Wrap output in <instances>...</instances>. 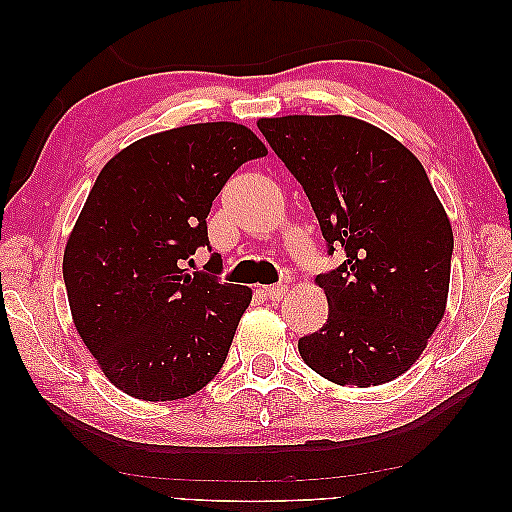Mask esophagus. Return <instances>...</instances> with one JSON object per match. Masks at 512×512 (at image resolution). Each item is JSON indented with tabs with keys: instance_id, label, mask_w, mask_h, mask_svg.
<instances>
[{
	"instance_id": "34e87169",
	"label": "esophagus",
	"mask_w": 512,
	"mask_h": 512,
	"mask_svg": "<svg viewBox=\"0 0 512 512\" xmlns=\"http://www.w3.org/2000/svg\"><path fill=\"white\" fill-rule=\"evenodd\" d=\"M286 289H289V286H286V284H270V286H263L261 291H263V296L268 298V300H282Z\"/></svg>"
}]
</instances>
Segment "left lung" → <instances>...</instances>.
Returning a JSON list of instances; mask_svg holds the SVG:
<instances>
[{"label":"left lung","instance_id":"8db88e82","mask_svg":"<svg viewBox=\"0 0 512 512\" xmlns=\"http://www.w3.org/2000/svg\"><path fill=\"white\" fill-rule=\"evenodd\" d=\"M258 130L303 186L328 254L345 251L317 275L328 319L300 356L342 387L391 382L424 352L450 291L452 226L422 163L352 116L261 118Z\"/></svg>","mask_w":512,"mask_h":512}]
</instances>
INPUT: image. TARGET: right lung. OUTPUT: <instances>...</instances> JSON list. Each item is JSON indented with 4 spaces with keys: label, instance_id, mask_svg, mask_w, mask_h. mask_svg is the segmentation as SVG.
<instances>
[{
    "label": "right lung",
    "instance_id": "right-lung-1",
    "mask_svg": "<svg viewBox=\"0 0 512 512\" xmlns=\"http://www.w3.org/2000/svg\"><path fill=\"white\" fill-rule=\"evenodd\" d=\"M237 123H195L130 144L102 167L69 235L62 277L76 331L107 380L142 401H177L226 361L251 289L188 272L207 214L237 167L263 158ZM212 251V249H209Z\"/></svg>",
    "mask_w": 512,
    "mask_h": 512
}]
</instances>
